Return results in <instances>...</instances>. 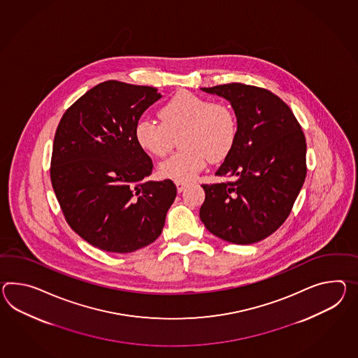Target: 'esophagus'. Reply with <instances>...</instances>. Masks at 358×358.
<instances>
[{
    "instance_id": "34e87169",
    "label": "esophagus",
    "mask_w": 358,
    "mask_h": 358,
    "mask_svg": "<svg viewBox=\"0 0 358 358\" xmlns=\"http://www.w3.org/2000/svg\"><path fill=\"white\" fill-rule=\"evenodd\" d=\"M176 186H177V192H182L183 189L186 187V183L185 182H176Z\"/></svg>"
}]
</instances>
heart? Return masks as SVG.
<instances>
[{
    "label": "heart",
    "instance_id": "b5f03b06",
    "mask_svg": "<svg viewBox=\"0 0 358 358\" xmlns=\"http://www.w3.org/2000/svg\"><path fill=\"white\" fill-rule=\"evenodd\" d=\"M162 122L141 119L134 128V140L143 151L164 157L185 133L186 151L160 163V177L176 182H190L204 169L207 160L227 157L236 142L238 124L229 106L215 103L208 98L181 92L172 96L159 111Z\"/></svg>",
    "mask_w": 358,
    "mask_h": 358
}]
</instances>
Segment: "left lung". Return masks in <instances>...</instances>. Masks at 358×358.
Segmentation results:
<instances>
[{"label":"left lung","mask_w":358,"mask_h":358,"mask_svg":"<svg viewBox=\"0 0 358 358\" xmlns=\"http://www.w3.org/2000/svg\"><path fill=\"white\" fill-rule=\"evenodd\" d=\"M201 89L230 102L238 124L216 172L231 181L201 185V222L230 243L260 242L286 221L306 181V136L289 107L266 89L241 83Z\"/></svg>","instance_id":"obj_1"}]
</instances>
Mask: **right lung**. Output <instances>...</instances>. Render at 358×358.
Here are the masks:
<instances>
[{"instance_id": "right-lung-1", "label": "right lung", "mask_w": 358, "mask_h": 358, "mask_svg": "<svg viewBox=\"0 0 358 358\" xmlns=\"http://www.w3.org/2000/svg\"><path fill=\"white\" fill-rule=\"evenodd\" d=\"M162 94L108 80L64 113L52 145V189L71 229L107 252L128 253L162 234L175 201L171 180L146 181L148 154L134 140L142 114Z\"/></svg>"}]
</instances>
